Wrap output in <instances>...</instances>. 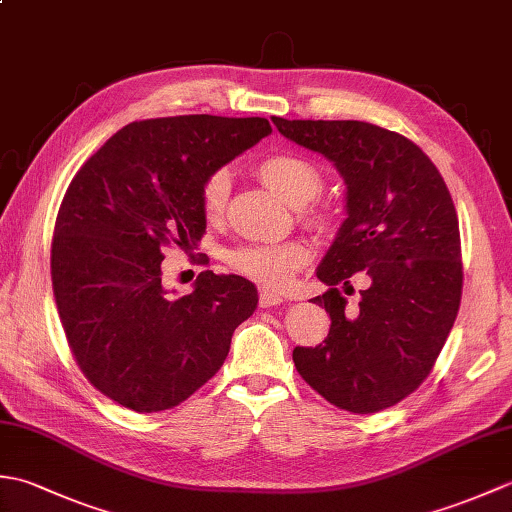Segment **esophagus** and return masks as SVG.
Returning <instances> with one entry per match:
<instances>
[{"label": "esophagus", "mask_w": 512, "mask_h": 512, "mask_svg": "<svg viewBox=\"0 0 512 512\" xmlns=\"http://www.w3.org/2000/svg\"><path fill=\"white\" fill-rule=\"evenodd\" d=\"M279 303H284V297L277 295V292L266 288L259 290V308H273L279 306Z\"/></svg>", "instance_id": "obj_1"}]
</instances>
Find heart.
Returning a JSON list of instances; mask_svg holds the SVG:
<instances>
[{"label": "heart", "mask_w": 512, "mask_h": 512, "mask_svg": "<svg viewBox=\"0 0 512 512\" xmlns=\"http://www.w3.org/2000/svg\"><path fill=\"white\" fill-rule=\"evenodd\" d=\"M255 173L266 187L273 189L288 204L301 206L314 200L323 189V176L312 160L292 151L268 154L255 165ZM228 193H231V176L224 169H215L206 176L198 191L200 213L206 222H220L226 213ZM303 222L325 231L334 222V213L325 204L311 202L301 209ZM226 262L235 273L244 275L268 288H281L295 277L301 266L308 262V248L301 242L277 244H244L233 248L226 255Z\"/></svg>", "instance_id": "1"}]
</instances>
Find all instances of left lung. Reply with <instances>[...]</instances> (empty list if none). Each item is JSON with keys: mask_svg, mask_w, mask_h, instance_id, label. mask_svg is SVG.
I'll return each instance as SVG.
<instances>
[{"mask_svg": "<svg viewBox=\"0 0 512 512\" xmlns=\"http://www.w3.org/2000/svg\"><path fill=\"white\" fill-rule=\"evenodd\" d=\"M273 123L330 158L347 184V220L317 270L330 290L314 303L330 314V332L317 347H295L292 361L339 409L394 407L431 374L460 310L462 246L451 193L431 158L402 134L363 121L273 116ZM358 272L368 286L350 307L344 296Z\"/></svg>", "mask_w": 512, "mask_h": 512, "instance_id": "1", "label": "left lung"}]
</instances>
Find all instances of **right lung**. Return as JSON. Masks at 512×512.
Segmentation results:
<instances>
[{"instance_id": "right-lung-1", "label": "right lung", "mask_w": 512, "mask_h": 512, "mask_svg": "<svg viewBox=\"0 0 512 512\" xmlns=\"http://www.w3.org/2000/svg\"><path fill=\"white\" fill-rule=\"evenodd\" d=\"M270 132L259 116L136 121L72 178L52 235L54 301L76 365L118 405L178 407L217 374L255 312L248 279L202 270L189 295H173L160 264L167 246L202 239V180Z\"/></svg>"}]
</instances>
